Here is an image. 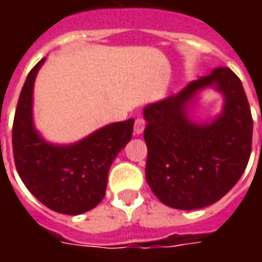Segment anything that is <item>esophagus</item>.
Wrapping results in <instances>:
<instances>
[{
	"instance_id": "1",
	"label": "esophagus",
	"mask_w": 262,
	"mask_h": 262,
	"mask_svg": "<svg viewBox=\"0 0 262 262\" xmlns=\"http://www.w3.org/2000/svg\"><path fill=\"white\" fill-rule=\"evenodd\" d=\"M144 126H146V120L142 116H137L136 120H135V126H133V130L136 135H140L144 130Z\"/></svg>"
}]
</instances>
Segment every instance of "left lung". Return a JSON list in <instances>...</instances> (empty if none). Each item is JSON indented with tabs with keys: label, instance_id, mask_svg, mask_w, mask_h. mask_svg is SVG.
Wrapping results in <instances>:
<instances>
[{
	"label": "left lung",
	"instance_id": "1",
	"mask_svg": "<svg viewBox=\"0 0 262 262\" xmlns=\"http://www.w3.org/2000/svg\"><path fill=\"white\" fill-rule=\"evenodd\" d=\"M210 85L225 95L224 112L210 125H195L187 119V103ZM144 118L146 180L167 206H209L243 176L251 154L253 118L242 81L230 69L216 67L176 95L148 105Z\"/></svg>",
	"mask_w": 262,
	"mask_h": 262
}]
</instances>
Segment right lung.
<instances>
[{"instance_id": "right-lung-1", "label": "right lung", "mask_w": 262, "mask_h": 262, "mask_svg": "<svg viewBox=\"0 0 262 262\" xmlns=\"http://www.w3.org/2000/svg\"><path fill=\"white\" fill-rule=\"evenodd\" d=\"M43 61L26 77L15 111V167L25 187L45 206L59 213L81 214L105 196L111 164L132 139L135 119L105 126L70 146L46 143L32 122L33 84Z\"/></svg>"}]
</instances>
